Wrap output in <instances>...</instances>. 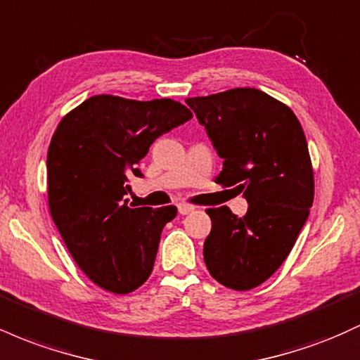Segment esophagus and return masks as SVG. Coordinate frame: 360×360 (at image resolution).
Returning <instances> with one entry per match:
<instances>
[{"label":"esophagus","mask_w":360,"mask_h":360,"mask_svg":"<svg viewBox=\"0 0 360 360\" xmlns=\"http://www.w3.org/2000/svg\"><path fill=\"white\" fill-rule=\"evenodd\" d=\"M194 210H196V206H193V205H188V203L177 205V212H179V214H189V213H193Z\"/></svg>","instance_id":"obj_1"}]
</instances>
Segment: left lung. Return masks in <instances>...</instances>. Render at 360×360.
Listing matches in <instances>:
<instances>
[{"label": "left lung", "mask_w": 360, "mask_h": 360, "mask_svg": "<svg viewBox=\"0 0 360 360\" xmlns=\"http://www.w3.org/2000/svg\"><path fill=\"white\" fill-rule=\"evenodd\" d=\"M223 159L217 183L235 186L249 203L238 218L208 208L212 232L203 257L210 274L235 291L269 279L295 245L315 196L311 159L289 106L255 88L186 100Z\"/></svg>", "instance_id": "obj_1"}]
</instances>
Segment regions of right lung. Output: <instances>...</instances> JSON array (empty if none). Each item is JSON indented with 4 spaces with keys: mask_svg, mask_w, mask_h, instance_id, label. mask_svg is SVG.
<instances>
[{
    "mask_svg": "<svg viewBox=\"0 0 360 360\" xmlns=\"http://www.w3.org/2000/svg\"><path fill=\"white\" fill-rule=\"evenodd\" d=\"M193 118L169 98L152 101L98 94L69 111L47 152L49 208L72 259L94 284L127 295L154 267L160 233L176 206L131 208L130 177L162 134Z\"/></svg>",
    "mask_w": 360,
    "mask_h": 360,
    "instance_id": "1",
    "label": "right lung"
}]
</instances>
